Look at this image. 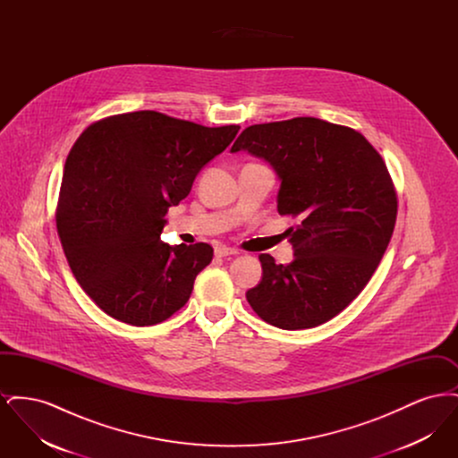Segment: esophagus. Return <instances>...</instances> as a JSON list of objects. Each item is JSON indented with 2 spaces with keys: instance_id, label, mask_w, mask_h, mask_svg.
<instances>
[{
  "instance_id": "34e87169",
  "label": "esophagus",
  "mask_w": 458,
  "mask_h": 458,
  "mask_svg": "<svg viewBox=\"0 0 458 458\" xmlns=\"http://www.w3.org/2000/svg\"><path fill=\"white\" fill-rule=\"evenodd\" d=\"M239 250L237 249H232V247H226V245H221L216 249V256L219 258H226V256H237Z\"/></svg>"
}]
</instances>
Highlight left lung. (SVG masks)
Wrapping results in <instances>:
<instances>
[{
	"label": "left lung",
	"mask_w": 458,
	"mask_h": 458,
	"mask_svg": "<svg viewBox=\"0 0 458 458\" xmlns=\"http://www.w3.org/2000/svg\"><path fill=\"white\" fill-rule=\"evenodd\" d=\"M264 157L280 176L278 213L295 259L261 254L262 280L245 297L262 321L282 329L323 325L364 290L396 221V191L368 139L312 116L250 125L232 153Z\"/></svg>",
	"instance_id": "obj_1"
}]
</instances>
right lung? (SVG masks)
<instances>
[{
    "label": "right lung",
    "instance_id": "1",
    "mask_svg": "<svg viewBox=\"0 0 458 458\" xmlns=\"http://www.w3.org/2000/svg\"><path fill=\"white\" fill-rule=\"evenodd\" d=\"M239 129L148 109L98 120L75 140L56 228L75 280L108 316L151 327L187 304L213 247L161 242L165 216Z\"/></svg>",
    "mask_w": 458,
    "mask_h": 458
}]
</instances>
